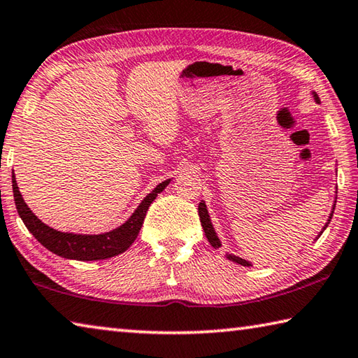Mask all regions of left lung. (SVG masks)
Listing matches in <instances>:
<instances>
[{"label": "left lung", "mask_w": 358, "mask_h": 358, "mask_svg": "<svg viewBox=\"0 0 358 358\" xmlns=\"http://www.w3.org/2000/svg\"><path fill=\"white\" fill-rule=\"evenodd\" d=\"M313 98H314V101L317 102V104H320L319 96H317L316 93H314V92H313ZM333 211H335V203H333V210H331V213H330V216H329V220H327L324 229L320 230V234H319V235H322V232H324V230L327 229V226H329V222H330L331 216H333ZM199 216H201V222H202L203 232H205V235H207V238H208V241H210V245L213 246V248H220V246H221V241H220V238H217V235H216V232H215L213 224H211L210 215H208V210H207V205H205V202H203V201H202L201 203H199ZM319 235H317V237H319ZM226 257H227L229 260H232V262L238 264V265L251 266V262H248V260L241 259V257H238V256H235V254H226Z\"/></svg>", "instance_id": "obj_1"}]
</instances>
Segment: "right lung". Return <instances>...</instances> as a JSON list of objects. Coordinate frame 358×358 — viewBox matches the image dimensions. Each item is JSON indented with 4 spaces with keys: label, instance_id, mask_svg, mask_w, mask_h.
I'll return each mask as SVG.
<instances>
[{
    "label": "right lung",
    "instance_id": "1",
    "mask_svg": "<svg viewBox=\"0 0 358 358\" xmlns=\"http://www.w3.org/2000/svg\"><path fill=\"white\" fill-rule=\"evenodd\" d=\"M171 183V180L162 181L151 191L143 201L138 203L134 213L129 216V220L121 224L120 227L110 230L106 234L87 235V234H71L59 232L47 224L42 222L36 216L28 205L23 201L22 194L17 186L15 175H12V191H14V201L19 215L27 229L34 235V238L42 246H45L48 251L57 254L59 257L72 259V260H102L108 259L118 254L124 252L134 243L138 232H141L142 224L147 215L151 202L157 197V194L166 189V186Z\"/></svg>",
    "mask_w": 358,
    "mask_h": 358
}]
</instances>
